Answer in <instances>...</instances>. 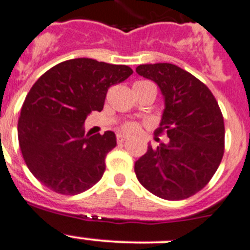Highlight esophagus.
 <instances>
[{
    "label": "esophagus",
    "instance_id": "esophagus-1",
    "mask_svg": "<svg viewBox=\"0 0 250 250\" xmlns=\"http://www.w3.org/2000/svg\"><path fill=\"white\" fill-rule=\"evenodd\" d=\"M116 140H118V144H123L124 141L126 140V136L123 134H118V136H116Z\"/></svg>",
    "mask_w": 250,
    "mask_h": 250
}]
</instances>
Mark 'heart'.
<instances>
[{
  "label": "heart",
  "mask_w": 250,
  "mask_h": 250,
  "mask_svg": "<svg viewBox=\"0 0 250 250\" xmlns=\"http://www.w3.org/2000/svg\"><path fill=\"white\" fill-rule=\"evenodd\" d=\"M135 84H148V82H136ZM137 127H139V125H137L136 123H134V121H127V123H125L123 126H121V129H123L124 132L131 134V132L136 131Z\"/></svg>",
  "instance_id": "heart-1"
}]
</instances>
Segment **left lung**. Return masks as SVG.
Here are the masks:
<instances>
[{"label": "left lung", "instance_id": "left-lung-1", "mask_svg": "<svg viewBox=\"0 0 250 250\" xmlns=\"http://www.w3.org/2000/svg\"><path fill=\"white\" fill-rule=\"evenodd\" d=\"M139 75L153 80L165 99L157 134L170 141L135 162L139 182L168 201L193 196L209 182L224 153V121L216 98L206 84L175 64H141Z\"/></svg>", "mask_w": 250, "mask_h": 250}]
</instances>
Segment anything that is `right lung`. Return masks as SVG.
<instances>
[{
	"instance_id": "obj_1",
	"label": "right lung",
	"mask_w": 250,
	"mask_h": 250,
	"mask_svg": "<svg viewBox=\"0 0 250 250\" xmlns=\"http://www.w3.org/2000/svg\"><path fill=\"white\" fill-rule=\"evenodd\" d=\"M132 74L127 65L90 58L62 62L27 94L18 119V141L34 177L52 191L78 194L93 187L116 146L113 131L85 135L91 111H102L107 89Z\"/></svg>"
}]
</instances>
